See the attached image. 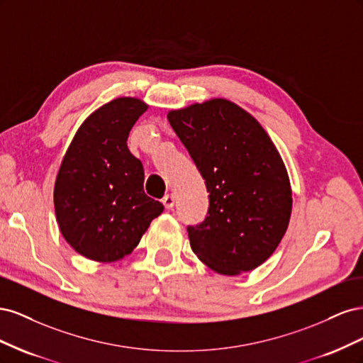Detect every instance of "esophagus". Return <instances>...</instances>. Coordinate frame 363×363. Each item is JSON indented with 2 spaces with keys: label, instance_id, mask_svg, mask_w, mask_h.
Masks as SVG:
<instances>
[{
  "label": "esophagus",
  "instance_id": "34e87169",
  "mask_svg": "<svg viewBox=\"0 0 363 363\" xmlns=\"http://www.w3.org/2000/svg\"><path fill=\"white\" fill-rule=\"evenodd\" d=\"M162 203H163V206H164V208H172L174 207V195H171V194H168V195H164L163 199H162Z\"/></svg>",
  "mask_w": 363,
  "mask_h": 363
}]
</instances>
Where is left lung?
<instances>
[{
  "mask_svg": "<svg viewBox=\"0 0 363 363\" xmlns=\"http://www.w3.org/2000/svg\"><path fill=\"white\" fill-rule=\"evenodd\" d=\"M168 121L208 192L204 221L188 225L192 251L224 276L257 268L279 247L292 211L279 151L255 118L223 98L172 111Z\"/></svg>",
  "mask_w": 363,
  "mask_h": 363,
  "instance_id": "obj_1",
  "label": "left lung"
}]
</instances>
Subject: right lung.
<instances>
[{"instance_id":"obj_1","label":"right lung","mask_w":363,"mask_h":363,"mask_svg":"<svg viewBox=\"0 0 363 363\" xmlns=\"http://www.w3.org/2000/svg\"><path fill=\"white\" fill-rule=\"evenodd\" d=\"M148 108L116 98L77 130L54 186L60 232L82 256L115 262L130 255L163 204L144 192V167L131 155V127Z\"/></svg>"}]
</instances>
